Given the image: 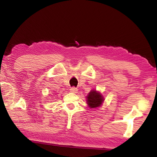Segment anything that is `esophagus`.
<instances>
[{"label": "esophagus", "mask_w": 157, "mask_h": 157, "mask_svg": "<svg viewBox=\"0 0 157 157\" xmlns=\"http://www.w3.org/2000/svg\"><path fill=\"white\" fill-rule=\"evenodd\" d=\"M70 91H71V92H72V93H73V94H76L77 92H78V89L77 88H75V87H71V88L70 89Z\"/></svg>", "instance_id": "obj_1"}]
</instances>
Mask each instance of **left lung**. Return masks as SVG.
I'll return each mask as SVG.
<instances>
[{"label":"left lung","instance_id":"left-lung-1","mask_svg":"<svg viewBox=\"0 0 157 157\" xmlns=\"http://www.w3.org/2000/svg\"><path fill=\"white\" fill-rule=\"evenodd\" d=\"M103 100L102 95L96 91H91L87 96V104L91 108L98 107L102 104Z\"/></svg>","mask_w":157,"mask_h":157}]
</instances>
